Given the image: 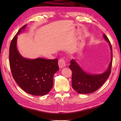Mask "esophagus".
<instances>
[{
  "instance_id": "1",
  "label": "esophagus",
  "mask_w": 121,
  "mask_h": 121,
  "mask_svg": "<svg viewBox=\"0 0 121 121\" xmlns=\"http://www.w3.org/2000/svg\"><path fill=\"white\" fill-rule=\"evenodd\" d=\"M58 65L59 68L60 69H62L64 67H65V60L63 59H60L58 61Z\"/></svg>"
}]
</instances>
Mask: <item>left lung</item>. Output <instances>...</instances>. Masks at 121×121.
<instances>
[{
	"label": "left lung",
	"mask_w": 121,
	"mask_h": 121,
	"mask_svg": "<svg viewBox=\"0 0 121 121\" xmlns=\"http://www.w3.org/2000/svg\"><path fill=\"white\" fill-rule=\"evenodd\" d=\"M103 37L110 46L111 56V61L106 71L100 74L89 73L85 71L76 60L72 59L70 61L69 66L72 72V86L73 88L79 94H91L96 91L108 78L111 73L112 63V46L106 35L104 34Z\"/></svg>",
	"instance_id": "1"
}]
</instances>
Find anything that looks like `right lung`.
Here are the masks:
<instances>
[{
    "instance_id": "add662e5",
    "label": "right lung",
    "mask_w": 121,
    "mask_h": 121,
    "mask_svg": "<svg viewBox=\"0 0 121 121\" xmlns=\"http://www.w3.org/2000/svg\"><path fill=\"white\" fill-rule=\"evenodd\" d=\"M27 24L19 30L10 46L9 63L13 78L21 88L34 96L47 94L53 86V75L59 70L58 60L42 58H24L17 48V35Z\"/></svg>"
}]
</instances>
